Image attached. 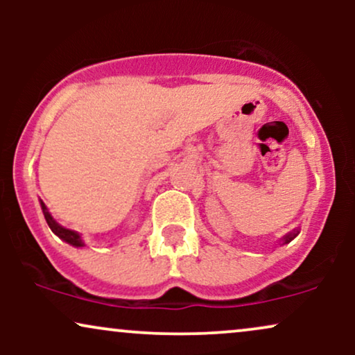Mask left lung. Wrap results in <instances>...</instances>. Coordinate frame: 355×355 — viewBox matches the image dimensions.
<instances>
[{
  "label": "left lung",
  "mask_w": 355,
  "mask_h": 355,
  "mask_svg": "<svg viewBox=\"0 0 355 355\" xmlns=\"http://www.w3.org/2000/svg\"><path fill=\"white\" fill-rule=\"evenodd\" d=\"M297 235H299V230H294V232H291V234H287V235H285V237L282 239L284 243H288V242H291V240H294V239L297 237Z\"/></svg>",
  "instance_id": "left-lung-1"
}]
</instances>
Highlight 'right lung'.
<instances>
[{
  "mask_svg": "<svg viewBox=\"0 0 355 355\" xmlns=\"http://www.w3.org/2000/svg\"><path fill=\"white\" fill-rule=\"evenodd\" d=\"M42 209H43L44 218H46V223H48V225H50V229H51L53 234H56L60 239H63L64 242L71 243V245H75V247H83V242H81L80 234H76V232L68 230V229H64V227L58 225V223H56L55 220H53L51 214H50V211H48L46 205H44L43 202H42Z\"/></svg>",
  "mask_w": 355,
  "mask_h": 355,
  "instance_id": "1",
  "label": "right lung"
}]
</instances>
